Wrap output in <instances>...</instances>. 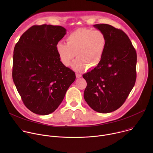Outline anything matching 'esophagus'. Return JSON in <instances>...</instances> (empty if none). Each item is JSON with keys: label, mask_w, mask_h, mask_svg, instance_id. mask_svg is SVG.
I'll return each instance as SVG.
<instances>
[{"label": "esophagus", "mask_w": 153, "mask_h": 153, "mask_svg": "<svg viewBox=\"0 0 153 153\" xmlns=\"http://www.w3.org/2000/svg\"><path fill=\"white\" fill-rule=\"evenodd\" d=\"M76 76L77 78H80L82 77V75L80 74H78V73H76Z\"/></svg>", "instance_id": "esophagus-1"}]
</instances>
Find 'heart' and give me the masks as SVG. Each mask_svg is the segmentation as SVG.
<instances>
[{
    "mask_svg": "<svg viewBox=\"0 0 153 153\" xmlns=\"http://www.w3.org/2000/svg\"><path fill=\"white\" fill-rule=\"evenodd\" d=\"M66 40L67 43L60 42L56 46L60 59L65 66H70L75 55L76 60L73 67L77 71L85 68L91 70L99 64L106 45V37L101 31L78 28L71 33Z\"/></svg>",
    "mask_w": 153,
    "mask_h": 153,
    "instance_id": "heart-1",
    "label": "heart"
}]
</instances>
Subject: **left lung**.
Segmentation results:
<instances>
[{
  "label": "left lung",
  "instance_id": "left-lung-1",
  "mask_svg": "<svg viewBox=\"0 0 153 153\" xmlns=\"http://www.w3.org/2000/svg\"><path fill=\"white\" fill-rule=\"evenodd\" d=\"M94 27L105 34L106 45L99 64L83 74L87 83L83 97L94 111L108 113L123 104L134 86L137 54L122 30L104 24Z\"/></svg>",
  "mask_w": 153,
  "mask_h": 153
}]
</instances>
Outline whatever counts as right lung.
I'll return each mask as SVG.
<instances>
[{
	"instance_id": "obj_1",
	"label": "right lung",
	"mask_w": 153,
	"mask_h": 153,
	"mask_svg": "<svg viewBox=\"0 0 153 153\" xmlns=\"http://www.w3.org/2000/svg\"><path fill=\"white\" fill-rule=\"evenodd\" d=\"M66 29L34 25L16 43L13 54V82L25 106L34 113L48 115L62 102L75 73L60 61L56 50Z\"/></svg>"
}]
</instances>
